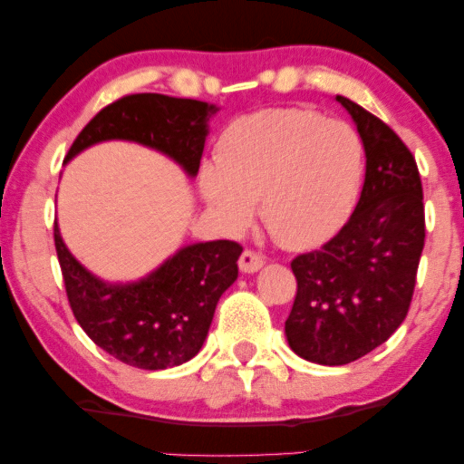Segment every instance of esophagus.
<instances>
[{
	"instance_id": "34e87169",
	"label": "esophagus",
	"mask_w": 464,
	"mask_h": 464,
	"mask_svg": "<svg viewBox=\"0 0 464 464\" xmlns=\"http://www.w3.org/2000/svg\"><path fill=\"white\" fill-rule=\"evenodd\" d=\"M264 266V257L259 256V253L251 251V249H245L243 253H240V259H238V268L243 272H257L259 268Z\"/></svg>"
}]
</instances>
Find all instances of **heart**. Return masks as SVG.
<instances>
[{"label": "heart", "instance_id": "1", "mask_svg": "<svg viewBox=\"0 0 464 464\" xmlns=\"http://www.w3.org/2000/svg\"><path fill=\"white\" fill-rule=\"evenodd\" d=\"M363 175V139L353 124L287 107L234 120L218 143V167L200 170V189L230 230L249 224L259 200L270 237L306 249L346 224Z\"/></svg>", "mask_w": 464, "mask_h": 464}]
</instances>
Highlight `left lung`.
<instances>
[{
  "mask_svg": "<svg viewBox=\"0 0 464 464\" xmlns=\"http://www.w3.org/2000/svg\"><path fill=\"white\" fill-rule=\"evenodd\" d=\"M335 99L363 139V192L332 240L291 262L297 294L285 321L291 351L321 365L353 363L397 332L424 246L422 181L408 145L361 105Z\"/></svg>",
  "mask_w": 464,
  "mask_h": 464,
  "instance_id": "obj_1",
  "label": "left lung"
}]
</instances>
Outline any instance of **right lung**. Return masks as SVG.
I'll return each instance as SVG.
<instances>
[{"label":"right lung","mask_w":464,"mask_h":464,"mask_svg":"<svg viewBox=\"0 0 464 464\" xmlns=\"http://www.w3.org/2000/svg\"><path fill=\"white\" fill-rule=\"evenodd\" d=\"M215 111L196 99L126 94L82 129L65 160L99 141L126 139L164 151L194 177ZM54 246L75 321L94 344L139 370H167L200 351L221 294L237 281L243 253L234 240L189 245L139 283L110 285L67 251L56 224Z\"/></svg>","instance_id":"1"}]
</instances>
